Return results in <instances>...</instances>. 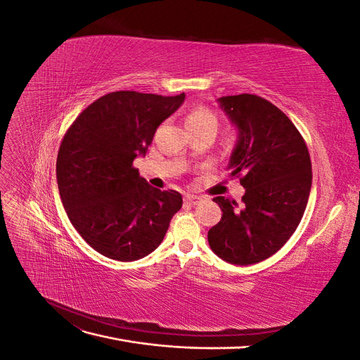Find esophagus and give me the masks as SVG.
I'll use <instances>...</instances> for the list:
<instances>
[{
  "mask_svg": "<svg viewBox=\"0 0 360 360\" xmlns=\"http://www.w3.org/2000/svg\"><path fill=\"white\" fill-rule=\"evenodd\" d=\"M186 201L192 205H197L198 202H201V197H198V195H186Z\"/></svg>",
  "mask_w": 360,
  "mask_h": 360,
  "instance_id": "esophagus-1",
  "label": "esophagus"
}]
</instances>
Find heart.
I'll use <instances>...</instances> for the list:
<instances>
[{
    "label": "heart",
    "instance_id": "1",
    "mask_svg": "<svg viewBox=\"0 0 360 360\" xmlns=\"http://www.w3.org/2000/svg\"><path fill=\"white\" fill-rule=\"evenodd\" d=\"M184 124H186L188 129H198V127H214L217 126V118L216 115L207 110L204 106H198L191 110L186 117H184Z\"/></svg>",
    "mask_w": 360,
    "mask_h": 360
}]
</instances>
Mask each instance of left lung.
Here are the masks:
<instances>
[{"mask_svg":"<svg viewBox=\"0 0 360 360\" xmlns=\"http://www.w3.org/2000/svg\"><path fill=\"white\" fill-rule=\"evenodd\" d=\"M237 130L228 168L242 176V204L213 198L222 219L210 228L209 245L226 263H259L287 243L307 209L312 168L307 144L291 120L255 94L217 99Z\"/></svg>","mask_w":360,"mask_h":360,"instance_id":"1","label":"left lung"}]
</instances>
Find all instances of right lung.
<instances>
[{
	"label": "right lung",
	"instance_id": "right-lung-1",
	"mask_svg": "<svg viewBox=\"0 0 360 360\" xmlns=\"http://www.w3.org/2000/svg\"><path fill=\"white\" fill-rule=\"evenodd\" d=\"M184 97L114 91L85 108L64 135L57 158L60 197L75 230L99 254L144 258L181 209L177 191L150 186L132 163L146 156L156 129Z\"/></svg>",
	"mask_w": 360,
	"mask_h": 360
}]
</instances>
